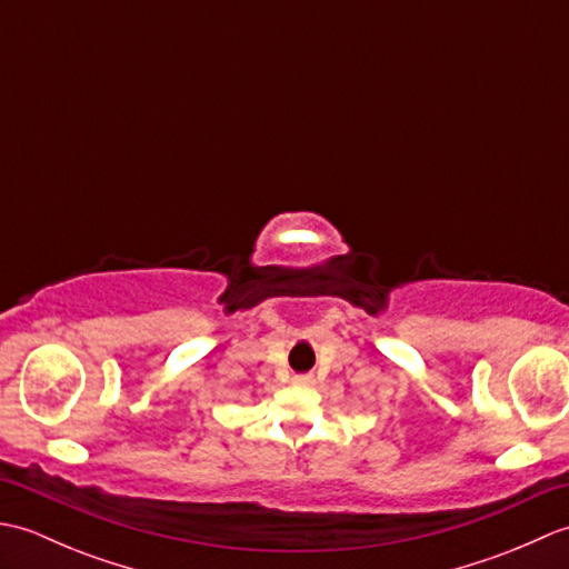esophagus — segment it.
Segmentation results:
<instances>
[{"instance_id":"esophagus-1","label":"esophagus","mask_w":569,"mask_h":569,"mask_svg":"<svg viewBox=\"0 0 569 569\" xmlns=\"http://www.w3.org/2000/svg\"><path fill=\"white\" fill-rule=\"evenodd\" d=\"M293 383L296 386H312V383H316V379H312V373H296Z\"/></svg>"}]
</instances>
